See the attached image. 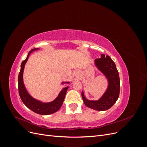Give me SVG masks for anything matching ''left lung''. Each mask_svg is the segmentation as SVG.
Instances as JSON below:
<instances>
[{"label":"left lung","instance_id":"1","mask_svg":"<svg viewBox=\"0 0 147 147\" xmlns=\"http://www.w3.org/2000/svg\"><path fill=\"white\" fill-rule=\"evenodd\" d=\"M94 65L107 80L108 86L100 98L97 100H88L82 92L84 104L88 107L99 111H105L114 105L119 94L120 81L119 74L113 60L109 56L100 55V58L94 60Z\"/></svg>","mask_w":147,"mask_h":147}]
</instances>
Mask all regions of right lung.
Listing matches in <instances>:
<instances>
[{"label":"right lung","instance_id":"1","mask_svg":"<svg viewBox=\"0 0 147 147\" xmlns=\"http://www.w3.org/2000/svg\"><path fill=\"white\" fill-rule=\"evenodd\" d=\"M38 50L39 48H37L32 49L28 53L26 59L22 62L21 64V70L18 75V90L19 94L22 101L28 109L37 114L47 115L54 113L60 109L62 105H63L69 86H65L62 89L56 98L50 102H43L41 100L34 98L29 94L23 82L24 69L25 64L27 63L30 53ZM64 83L69 84L70 83V82H63L61 83V84H64Z\"/></svg>","mask_w":147,"mask_h":147}]
</instances>
